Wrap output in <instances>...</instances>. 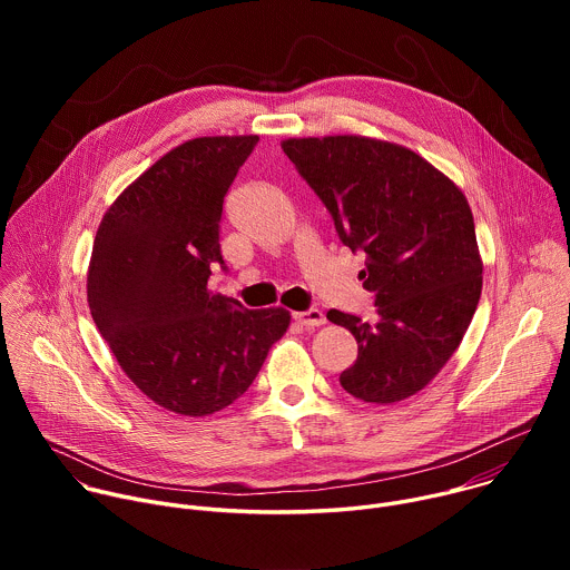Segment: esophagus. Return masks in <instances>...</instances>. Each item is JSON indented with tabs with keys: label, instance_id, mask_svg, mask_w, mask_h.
Masks as SVG:
<instances>
[{
	"label": "esophagus",
	"instance_id": "obj_1",
	"mask_svg": "<svg viewBox=\"0 0 570 570\" xmlns=\"http://www.w3.org/2000/svg\"><path fill=\"white\" fill-rule=\"evenodd\" d=\"M295 322L304 324V327H320V324H324V313L320 308H308V311H299V313H293Z\"/></svg>",
	"mask_w": 570,
	"mask_h": 570
}]
</instances>
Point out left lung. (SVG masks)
I'll return each instance as SVG.
<instances>
[{
	"label": "left lung",
	"mask_w": 570,
	"mask_h": 570,
	"mask_svg": "<svg viewBox=\"0 0 570 570\" xmlns=\"http://www.w3.org/2000/svg\"><path fill=\"white\" fill-rule=\"evenodd\" d=\"M282 148L332 214L343 246L367 257L361 279L376 320L327 313L358 343L341 385L370 403L420 392L458 350L482 291L464 194L390 141L336 135L286 139Z\"/></svg>",
	"instance_id": "left-lung-1"
}]
</instances>
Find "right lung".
Listing matches in <instances>:
<instances>
[{
    "label": "right lung",
    "instance_id": "obj_1",
    "mask_svg": "<svg viewBox=\"0 0 570 570\" xmlns=\"http://www.w3.org/2000/svg\"><path fill=\"white\" fill-rule=\"evenodd\" d=\"M259 137H198L141 174L106 212L88 302L128 379L178 415H212L246 392L291 322L209 293L223 200Z\"/></svg>",
    "mask_w": 570,
    "mask_h": 570
}]
</instances>
